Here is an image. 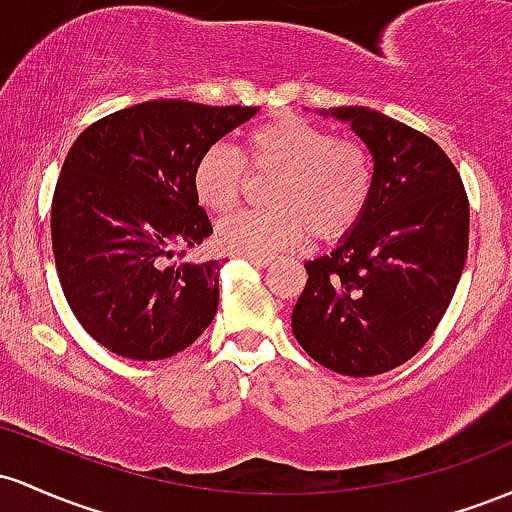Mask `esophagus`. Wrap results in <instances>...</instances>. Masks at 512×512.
Masks as SVG:
<instances>
[{"mask_svg": "<svg viewBox=\"0 0 512 512\" xmlns=\"http://www.w3.org/2000/svg\"><path fill=\"white\" fill-rule=\"evenodd\" d=\"M246 261H249L251 266H256V268H266L268 263H271V258H246Z\"/></svg>", "mask_w": 512, "mask_h": 512, "instance_id": "obj_1", "label": "esophagus"}]
</instances>
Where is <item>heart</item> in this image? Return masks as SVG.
Instances as JSON below:
<instances>
[{"instance_id":"1","label":"heart","mask_w":512,"mask_h":512,"mask_svg":"<svg viewBox=\"0 0 512 512\" xmlns=\"http://www.w3.org/2000/svg\"><path fill=\"white\" fill-rule=\"evenodd\" d=\"M244 147L251 169L275 174L266 195L273 208L222 220L215 239L225 254L268 258L307 229L314 239H336L363 217L375 171L360 142L302 118H278L246 132ZM244 179V159L217 142L193 166V193L205 210L225 215L237 205Z\"/></svg>"}]
</instances>
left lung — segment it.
<instances>
[{
	"instance_id": "8db88e82",
	"label": "left lung",
	"mask_w": 512,
	"mask_h": 512,
	"mask_svg": "<svg viewBox=\"0 0 512 512\" xmlns=\"http://www.w3.org/2000/svg\"><path fill=\"white\" fill-rule=\"evenodd\" d=\"M319 113L350 125L375 176L355 227L304 263L292 333L338 375H382L426 346L450 307L467 261L469 200L455 164L423 132L363 106Z\"/></svg>"
}]
</instances>
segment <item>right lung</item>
<instances>
[{"label":"right lung","mask_w":512,"mask_h":512,"mask_svg":"<svg viewBox=\"0 0 512 512\" xmlns=\"http://www.w3.org/2000/svg\"><path fill=\"white\" fill-rule=\"evenodd\" d=\"M256 113L147 101L74 140L53 195V254L67 304L103 348L164 360L215 319L222 261H169L174 246L212 234L193 193L195 162Z\"/></svg>","instance_id":"right-lung-1"}]
</instances>
